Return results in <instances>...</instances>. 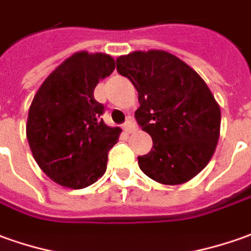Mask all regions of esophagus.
Wrapping results in <instances>:
<instances>
[{
	"label": "esophagus",
	"instance_id": "obj_1",
	"mask_svg": "<svg viewBox=\"0 0 251 251\" xmlns=\"http://www.w3.org/2000/svg\"><path fill=\"white\" fill-rule=\"evenodd\" d=\"M123 128H124L126 132H132V131L135 129V123L132 122L131 119H128L127 122L123 124Z\"/></svg>",
	"mask_w": 251,
	"mask_h": 251
}]
</instances>
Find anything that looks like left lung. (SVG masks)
Listing matches in <instances>:
<instances>
[{
  "mask_svg": "<svg viewBox=\"0 0 251 251\" xmlns=\"http://www.w3.org/2000/svg\"><path fill=\"white\" fill-rule=\"evenodd\" d=\"M117 72L138 91L135 119L153 139L138 164L162 184H181L208 165L220 136L221 112L191 67L164 50L134 51L116 60Z\"/></svg>",
  "mask_w": 251,
  "mask_h": 251,
  "instance_id": "8db88e82",
  "label": "left lung"
}]
</instances>
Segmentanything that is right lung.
Listing matches in <instances>:
<instances>
[{
  "label": "right lung",
  "instance_id": "obj_1",
  "mask_svg": "<svg viewBox=\"0 0 251 251\" xmlns=\"http://www.w3.org/2000/svg\"><path fill=\"white\" fill-rule=\"evenodd\" d=\"M115 70L109 54L79 51L53 71L32 100L27 139L36 164L64 187L84 188L106 171L122 129L108 127L96 101L98 82Z\"/></svg>",
  "mask_w": 251,
  "mask_h": 251
}]
</instances>
